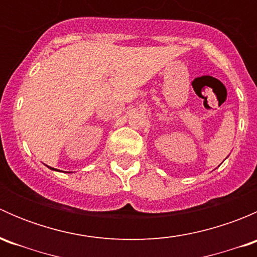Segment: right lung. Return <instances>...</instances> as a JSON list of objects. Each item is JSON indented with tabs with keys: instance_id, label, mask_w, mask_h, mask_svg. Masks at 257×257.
<instances>
[{
	"instance_id": "1",
	"label": "right lung",
	"mask_w": 257,
	"mask_h": 257,
	"mask_svg": "<svg viewBox=\"0 0 257 257\" xmlns=\"http://www.w3.org/2000/svg\"><path fill=\"white\" fill-rule=\"evenodd\" d=\"M47 167H48V165H47ZM49 168V169H51V170H56V172H61V170H58V169H54V168H51V167H48Z\"/></svg>"
}]
</instances>
